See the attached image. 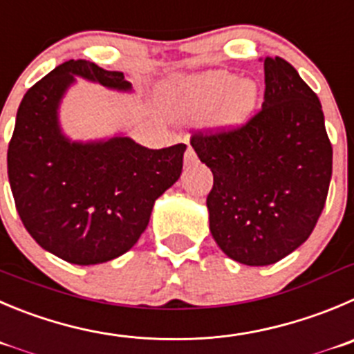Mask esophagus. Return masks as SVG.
<instances>
[{"instance_id":"1","label":"esophagus","mask_w":354,"mask_h":354,"mask_svg":"<svg viewBox=\"0 0 354 354\" xmlns=\"http://www.w3.org/2000/svg\"><path fill=\"white\" fill-rule=\"evenodd\" d=\"M194 161H196V154H194L193 147L187 146L186 154H184V163H186V165H193Z\"/></svg>"}]
</instances>
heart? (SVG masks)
Here are the masks:
<instances>
[{"label":"heart","instance_id":"b5f03b06","mask_svg":"<svg viewBox=\"0 0 354 354\" xmlns=\"http://www.w3.org/2000/svg\"><path fill=\"white\" fill-rule=\"evenodd\" d=\"M163 92L175 113L196 120H208L215 114L225 127L247 121L261 95L257 83L238 82V76L224 71L174 80L163 86Z\"/></svg>","mask_w":354,"mask_h":354}]
</instances>
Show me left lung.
I'll use <instances>...</instances> for the list:
<instances>
[{"instance_id":"8db88e82","label":"left lung","mask_w":354,"mask_h":354,"mask_svg":"<svg viewBox=\"0 0 354 354\" xmlns=\"http://www.w3.org/2000/svg\"><path fill=\"white\" fill-rule=\"evenodd\" d=\"M264 102L247 123L196 132L191 146L214 174L210 233L227 257L269 266L315 230L332 179L322 104L295 67L264 59Z\"/></svg>"}]
</instances>
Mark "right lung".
<instances>
[{
    "label": "right lung",
    "instance_id": "obj_1",
    "mask_svg": "<svg viewBox=\"0 0 354 354\" xmlns=\"http://www.w3.org/2000/svg\"><path fill=\"white\" fill-rule=\"evenodd\" d=\"M130 92L120 71L67 60L24 95L8 144V180L24 227L41 248L78 266L129 252L154 201L177 183L186 144L147 149L130 137L78 142L62 133L59 106L76 80Z\"/></svg>",
    "mask_w": 354,
    "mask_h": 354
}]
</instances>
